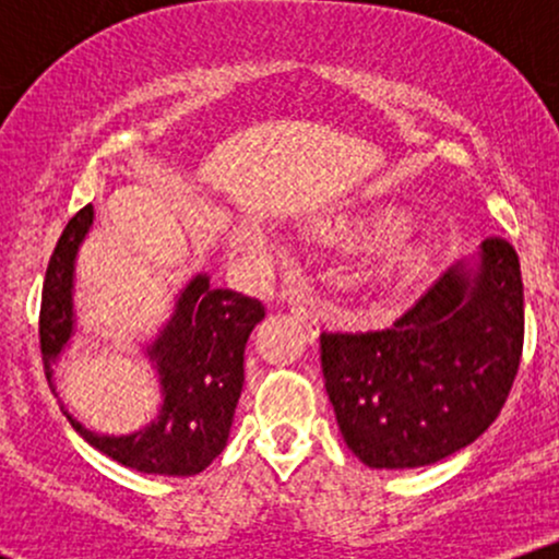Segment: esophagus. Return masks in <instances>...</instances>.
I'll use <instances>...</instances> for the list:
<instances>
[{
  "label": "esophagus",
  "instance_id": "1",
  "mask_svg": "<svg viewBox=\"0 0 559 559\" xmlns=\"http://www.w3.org/2000/svg\"><path fill=\"white\" fill-rule=\"evenodd\" d=\"M288 312H292L294 318L299 320V325L305 329V333L310 338H318L320 333V323H323V316H320V310L312 301L307 299H294L288 301Z\"/></svg>",
  "mask_w": 559,
  "mask_h": 559
}]
</instances>
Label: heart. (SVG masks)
Here are the masks:
<instances>
[{"mask_svg": "<svg viewBox=\"0 0 559 559\" xmlns=\"http://www.w3.org/2000/svg\"><path fill=\"white\" fill-rule=\"evenodd\" d=\"M329 226L331 228H344V223L336 221V223H329ZM376 228H378V234L386 236V239H394V236H402L404 230L409 228V221L404 215H400V213H391V215L378 217ZM407 265H409L407 258H389L386 273H394V271H400V267H407Z\"/></svg>", "mask_w": 559, "mask_h": 559, "instance_id": "obj_1", "label": "heart"}]
</instances>
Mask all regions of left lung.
Wrapping results in <instances>:
<instances>
[{
    "instance_id": "obj_1",
    "label": "left lung",
    "mask_w": 559,
    "mask_h": 559,
    "mask_svg": "<svg viewBox=\"0 0 559 559\" xmlns=\"http://www.w3.org/2000/svg\"><path fill=\"white\" fill-rule=\"evenodd\" d=\"M521 355V260L499 236L389 329L320 333L338 431L378 471L431 465L473 444L504 407Z\"/></svg>"
}]
</instances>
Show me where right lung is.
<instances>
[{"label":"right lung","instance_id":"obj_1","mask_svg":"<svg viewBox=\"0 0 559 559\" xmlns=\"http://www.w3.org/2000/svg\"><path fill=\"white\" fill-rule=\"evenodd\" d=\"M92 223V204L70 217L44 278L38 342L52 391V365L75 331V254ZM262 318L265 307L260 299L213 288L207 273L194 275L178 297L168 325L155 344L146 346L163 389L157 418L128 436L94 433L70 413L66 418L115 463L157 476H197L226 449L243 386V346Z\"/></svg>","mask_w":559,"mask_h":559}]
</instances>
